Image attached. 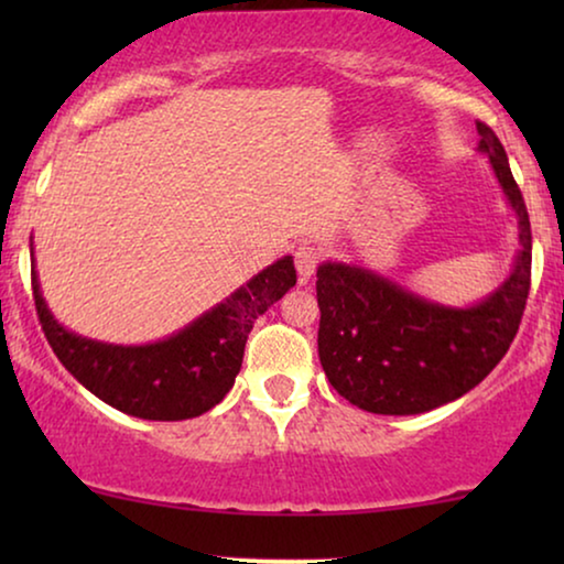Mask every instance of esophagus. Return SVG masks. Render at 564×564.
Wrapping results in <instances>:
<instances>
[{
    "label": "esophagus",
    "mask_w": 564,
    "mask_h": 564,
    "mask_svg": "<svg viewBox=\"0 0 564 564\" xmlns=\"http://www.w3.org/2000/svg\"><path fill=\"white\" fill-rule=\"evenodd\" d=\"M321 261V249H315L313 243H300L295 249V267L300 274V282H307L315 274V267Z\"/></svg>",
    "instance_id": "esophagus-1"
}]
</instances>
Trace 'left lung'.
I'll return each mask as SVG.
<instances>
[{
  "label": "left lung",
  "mask_w": 564,
  "mask_h": 564,
  "mask_svg": "<svg viewBox=\"0 0 564 564\" xmlns=\"http://www.w3.org/2000/svg\"><path fill=\"white\" fill-rule=\"evenodd\" d=\"M480 145L519 220L511 274L480 303L452 307L415 295L372 269L318 267V357L328 382L351 405L382 415H415L452 403L506 357L531 284V226L498 135L477 120Z\"/></svg>",
  "instance_id": "1"
}]
</instances>
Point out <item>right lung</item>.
Here are the masks:
<instances>
[{"instance_id": "add662e5", "label": "right lung", "mask_w": 564, "mask_h": 564, "mask_svg": "<svg viewBox=\"0 0 564 564\" xmlns=\"http://www.w3.org/2000/svg\"><path fill=\"white\" fill-rule=\"evenodd\" d=\"M295 282L292 257H282L176 334L120 346L61 326L45 305L33 261L35 311L61 365L107 405L145 421L195 419L218 405L234 388L253 321Z\"/></svg>"}]
</instances>
